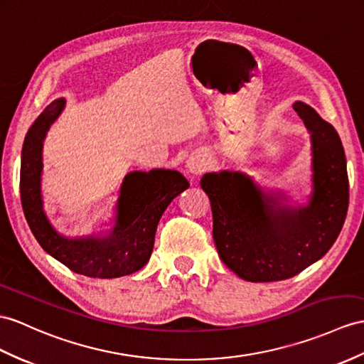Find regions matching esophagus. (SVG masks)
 <instances>
[{"instance_id": "esophagus-1", "label": "esophagus", "mask_w": 364, "mask_h": 364, "mask_svg": "<svg viewBox=\"0 0 364 364\" xmlns=\"http://www.w3.org/2000/svg\"><path fill=\"white\" fill-rule=\"evenodd\" d=\"M205 168H207V162H205V157H203L202 154H193L188 157V161H187L188 173L198 176V174L205 171Z\"/></svg>"}]
</instances>
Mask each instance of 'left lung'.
<instances>
[{"instance_id":"obj_1","label":"left lung","mask_w":364,"mask_h":364,"mask_svg":"<svg viewBox=\"0 0 364 364\" xmlns=\"http://www.w3.org/2000/svg\"><path fill=\"white\" fill-rule=\"evenodd\" d=\"M294 109L312 140L314 191L306 207L259 187L241 171L200 179L213 211L219 258L239 278L272 282L295 277L321 259L338 237L349 207V179L338 132L303 102Z\"/></svg>"}]
</instances>
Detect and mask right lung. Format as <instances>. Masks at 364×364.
<instances>
[{"label": "right lung", "mask_w": 364, "mask_h": 364, "mask_svg": "<svg viewBox=\"0 0 364 364\" xmlns=\"http://www.w3.org/2000/svg\"><path fill=\"white\" fill-rule=\"evenodd\" d=\"M65 108V99L46 106L24 137L20 170L21 205L29 228L44 252L68 269L90 278H119L140 270L153 253L159 220L171 200L190 187L174 170L132 171L125 176L111 233L69 239L55 232L43 210V140Z\"/></svg>", "instance_id": "right-lung-1"}]
</instances>
